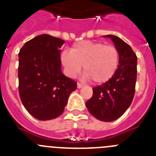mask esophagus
<instances>
[{
  "label": "esophagus",
  "mask_w": 156,
  "mask_h": 156,
  "mask_svg": "<svg viewBox=\"0 0 156 156\" xmlns=\"http://www.w3.org/2000/svg\"><path fill=\"white\" fill-rule=\"evenodd\" d=\"M83 86V85L81 84V83H77V88H78V89H80V88H82Z\"/></svg>",
  "instance_id": "1"
}]
</instances>
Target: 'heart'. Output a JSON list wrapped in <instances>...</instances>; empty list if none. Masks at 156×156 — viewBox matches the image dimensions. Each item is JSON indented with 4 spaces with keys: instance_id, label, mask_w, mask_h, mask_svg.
Wrapping results in <instances>:
<instances>
[{
    "instance_id": "1",
    "label": "heart",
    "mask_w": 156,
    "mask_h": 156,
    "mask_svg": "<svg viewBox=\"0 0 156 156\" xmlns=\"http://www.w3.org/2000/svg\"><path fill=\"white\" fill-rule=\"evenodd\" d=\"M61 59L69 76L78 75L83 66L85 73L83 79H92L95 83H103L109 80L116 72L119 54L112 45L84 41L74 44L71 51H64Z\"/></svg>"
}]
</instances>
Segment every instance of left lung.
I'll list each match as a JSON object with an SVG mask.
<instances>
[{"instance_id":"obj_1","label":"left lung","mask_w":156,"mask_h":156,"mask_svg":"<svg viewBox=\"0 0 156 156\" xmlns=\"http://www.w3.org/2000/svg\"><path fill=\"white\" fill-rule=\"evenodd\" d=\"M103 37L110 38L119 51V66L109 80L93 88V96L86 102V107L96 119L112 122L124 113L133 101L137 58L129 45L119 37Z\"/></svg>"}]
</instances>
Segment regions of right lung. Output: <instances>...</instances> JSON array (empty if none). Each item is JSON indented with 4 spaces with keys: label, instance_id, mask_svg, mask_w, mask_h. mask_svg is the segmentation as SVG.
<instances>
[{
    "label": "right lung",
    "instance_id": "obj_1",
    "mask_svg": "<svg viewBox=\"0 0 156 156\" xmlns=\"http://www.w3.org/2000/svg\"><path fill=\"white\" fill-rule=\"evenodd\" d=\"M65 41L48 34L27 41L19 53V91L29 113L39 120L64 111L76 83L62 72L60 48Z\"/></svg>",
    "mask_w": 156,
    "mask_h": 156
}]
</instances>
